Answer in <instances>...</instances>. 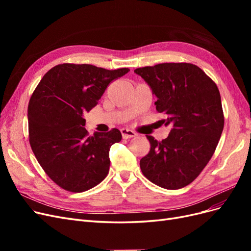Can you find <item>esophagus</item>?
<instances>
[{"mask_svg":"<svg viewBox=\"0 0 251 251\" xmlns=\"http://www.w3.org/2000/svg\"><path fill=\"white\" fill-rule=\"evenodd\" d=\"M120 132H121V135H123V137H124L125 139L133 138V137H135V136H137V134H136L134 131L130 130V128H126V127L121 128Z\"/></svg>","mask_w":251,"mask_h":251,"instance_id":"esophagus-1","label":"esophagus"}]
</instances>
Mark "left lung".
<instances>
[{"label":"left lung","instance_id":"1","mask_svg":"<svg viewBox=\"0 0 251 251\" xmlns=\"http://www.w3.org/2000/svg\"><path fill=\"white\" fill-rule=\"evenodd\" d=\"M157 97L160 120L171 126L168 138L147 135L150 153L140 160L142 174L154 184L178 189L199 176L215 153L224 127L221 96L199 67L164 63L134 71Z\"/></svg>","mask_w":251,"mask_h":251}]
</instances>
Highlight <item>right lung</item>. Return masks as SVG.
<instances>
[{"mask_svg": "<svg viewBox=\"0 0 251 251\" xmlns=\"http://www.w3.org/2000/svg\"><path fill=\"white\" fill-rule=\"evenodd\" d=\"M128 71L57 65L44 75L30 98V146L43 170L66 191L85 192L107 177L110 148L123 136L117 128L89 136L83 114L98 103L112 80Z\"/></svg>", "mask_w": 251, "mask_h": 251, "instance_id": "1", "label": "right lung"}]
</instances>
